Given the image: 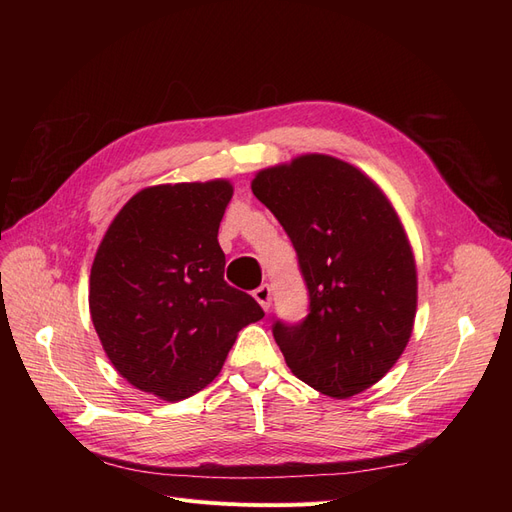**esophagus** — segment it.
Wrapping results in <instances>:
<instances>
[{
	"label": "esophagus",
	"instance_id": "esophagus-1",
	"mask_svg": "<svg viewBox=\"0 0 512 512\" xmlns=\"http://www.w3.org/2000/svg\"><path fill=\"white\" fill-rule=\"evenodd\" d=\"M254 299L260 303V307L267 309L271 307V286L269 284H262V286H258L256 290H254Z\"/></svg>",
	"mask_w": 512,
	"mask_h": 512
}]
</instances>
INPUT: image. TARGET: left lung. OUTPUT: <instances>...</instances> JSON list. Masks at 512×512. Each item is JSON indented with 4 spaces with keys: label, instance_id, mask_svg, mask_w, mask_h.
I'll use <instances>...</instances> for the list:
<instances>
[{
    "label": "left lung",
    "instance_id": "1",
    "mask_svg": "<svg viewBox=\"0 0 512 512\" xmlns=\"http://www.w3.org/2000/svg\"><path fill=\"white\" fill-rule=\"evenodd\" d=\"M252 192L284 226L309 292L301 322H273L286 365L335 399L369 389L404 352L416 314L412 247L389 198L322 153L260 170Z\"/></svg>",
    "mask_w": 512,
    "mask_h": 512
}]
</instances>
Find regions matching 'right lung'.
Returning a JSON list of instances; mask_svg holds the SVG:
<instances>
[{"label": "right lung", "instance_id": "right-lung-1", "mask_svg": "<svg viewBox=\"0 0 512 512\" xmlns=\"http://www.w3.org/2000/svg\"><path fill=\"white\" fill-rule=\"evenodd\" d=\"M232 185H153L115 215L89 277V312L108 359L136 389L190 397L220 374L237 333L265 312L224 282L218 230Z\"/></svg>", "mask_w": 512, "mask_h": 512}]
</instances>
